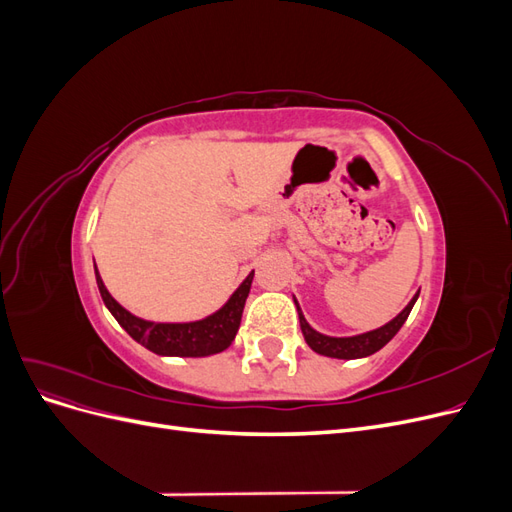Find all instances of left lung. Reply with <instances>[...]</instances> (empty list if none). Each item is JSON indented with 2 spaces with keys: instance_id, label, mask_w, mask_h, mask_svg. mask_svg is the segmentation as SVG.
I'll return each mask as SVG.
<instances>
[{
  "instance_id": "obj_1",
  "label": "left lung",
  "mask_w": 512,
  "mask_h": 512,
  "mask_svg": "<svg viewBox=\"0 0 512 512\" xmlns=\"http://www.w3.org/2000/svg\"><path fill=\"white\" fill-rule=\"evenodd\" d=\"M416 299H418V294H414L412 301L404 309H401V312L391 322H386L384 327L361 333V335H352V337H331V335L318 333L316 329L309 327V322L305 320L299 305H297V309H299V322H301L303 337H305L307 346L314 352H318L322 356H331V359H363V356L374 354L391 342V339L397 335V331L404 327V322L408 320Z\"/></svg>"
}]
</instances>
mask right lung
<instances>
[{
	"label": "right lung",
	"instance_id": "right-lung-1",
	"mask_svg": "<svg viewBox=\"0 0 512 512\" xmlns=\"http://www.w3.org/2000/svg\"><path fill=\"white\" fill-rule=\"evenodd\" d=\"M254 280V271L245 277L243 284L230 294V299L218 309V312L194 322H151L130 314L121 307L111 292L106 290L102 277L96 269V282L102 294V301L108 312L115 316L126 333L143 344L147 350L162 356H209L226 350L235 339L245 299L250 294Z\"/></svg>",
	"mask_w": 512,
	"mask_h": 512
}]
</instances>
